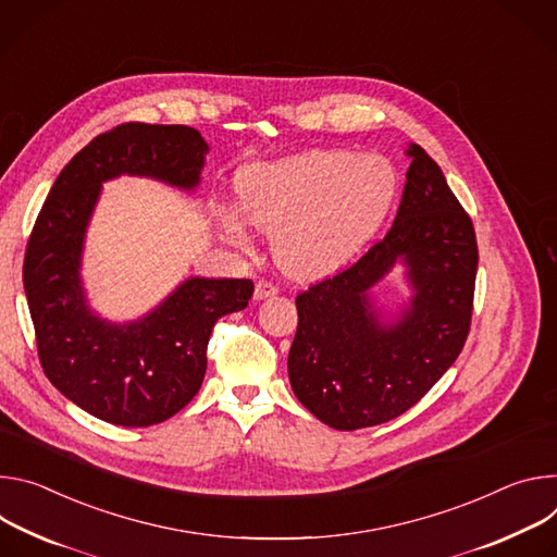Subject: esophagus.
I'll return each instance as SVG.
<instances>
[{
    "label": "esophagus",
    "instance_id": "esophagus-1",
    "mask_svg": "<svg viewBox=\"0 0 557 557\" xmlns=\"http://www.w3.org/2000/svg\"><path fill=\"white\" fill-rule=\"evenodd\" d=\"M276 294H278L276 285H272V283H268V281H259L257 287H255V298H257V300H265V298H272V296H276Z\"/></svg>",
    "mask_w": 557,
    "mask_h": 557
}]
</instances>
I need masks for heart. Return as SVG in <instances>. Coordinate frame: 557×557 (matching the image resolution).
Returning <instances> with one entry per match:
<instances>
[{
    "label": "heart",
    "mask_w": 557,
    "mask_h": 557,
    "mask_svg": "<svg viewBox=\"0 0 557 557\" xmlns=\"http://www.w3.org/2000/svg\"><path fill=\"white\" fill-rule=\"evenodd\" d=\"M400 193L392 161L343 148H319L245 168L238 209L225 208L221 232L247 245L257 230L274 236V259L296 281L347 268L387 223Z\"/></svg>",
    "instance_id": "b5f03b06"
}]
</instances>
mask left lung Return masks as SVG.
<instances>
[{
	"label": "left lung",
	"instance_id": "1",
	"mask_svg": "<svg viewBox=\"0 0 557 557\" xmlns=\"http://www.w3.org/2000/svg\"><path fill=\"white\" fill-rule=\"evenodd\" d=\"M387 236L349 270L296 296L287 356L296 398L321 422L354 431L413 407L465 347L478 272L473 223L441 165L418 144ZM394 267L412 289L396 308L375 289Z\"/></svg>",
	"mask_w": 557,
	"mask_h": 557
}]
</instances>
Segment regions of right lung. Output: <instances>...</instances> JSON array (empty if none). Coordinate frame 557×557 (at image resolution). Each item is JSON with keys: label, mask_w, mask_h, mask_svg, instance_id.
<instances>
[{"label": "right lung", "mask_w": 557, "mask_h": 557, "mask_svg": "<svg viewBox=\"0 0 557 557\" xmlns=\"http://www.w3.org/2000/svg\"><path fill=\"white\" fill-rule=\"evenodd\" d=\"M208 152L190 126L123 123L59 172L28 238L24 289L44 374L110 424L150 426L188 405L203 383L216 321L252 298L250 278L188 276L135 321H108L88 302L84 245L103 183L128 174L193 193Z\"/></svg>", "instance_id": "right-lung-1"}]
</instances>
